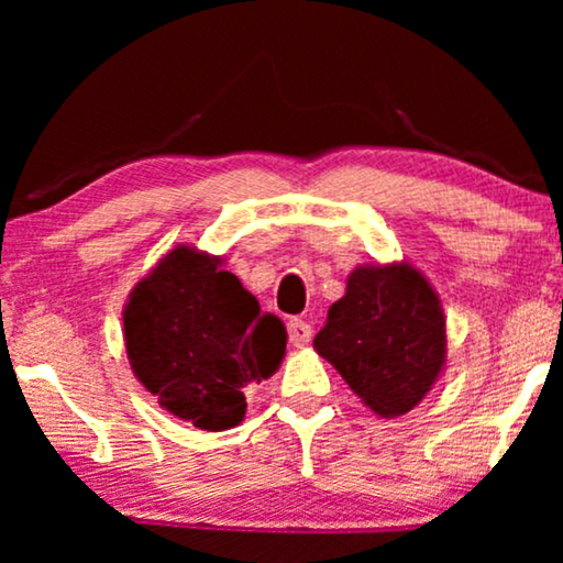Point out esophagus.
I'll list each match as a JSON object with an SVG mask.
<instances>
[{
  "label": "esophagus",
  "instance_id": "obj_1",
  "mask_svg": "<svg viewBox=\"0 0 563 563\" xmlns=\"http://www.w3.org/2000/svg\"><path fill=\"white\" fill-rule=\"evenodd\" d=\"M287 330H289V343H291V345H297V349H302V345L310 343V338H312V328L307 325L305 320L291 318V320L287 322Z\"/></svg>",
  "mask_w": 563,
  "mask_h": 563
}]
</instances>
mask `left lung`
Masks as SVG:
<instances>
[{
	"instance_id": "1",
	"label": "left lung",
	"mask_w": 563,
	"mask_h": 563,
	"mask_svg": "<svg viewBox=\"0 0 563 563\" xmlns=\"http://www.w3.org/2000/svg\"><path fill=\"white\" fill-rule=\"evenodd\" d=\"M312 345L368 410L399 418L445 368L443 305L407 261L356 266Z\"/></svg>"
}]
</instances>
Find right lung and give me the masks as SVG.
<instances>
[{"instance_id": "add662e5", "label": "right lung", "mask_w": 563, "mask_h": 563, "mask_svg": "<svg viewBox=\"0 0 563 563\" xmlns=\"http://www.w3.org/2000/svg\"><path fill=\"white\" fill-rule=\"evenodd\" d=\"M125 351L137 382L176 418L228 430L245 418L249 384L279 368L287 330L220 256L176 245L135 284L125 310Z\"/></svg>"}]
</instances>
